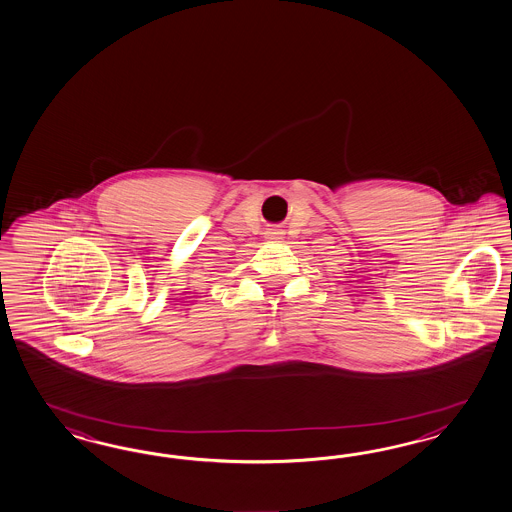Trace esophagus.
I'll list each match as a JSON object with an SVG mask.
<instances>
[{"mask_svg":"<svg viewBox=\"0 0 512 512\" xmlns=\"http://www.w3.org/2000/svg\"><path fill=\"white\" fill-rule=\"evenodd\" d=\"M279 231L278 229H268V231H266V238H279Z\"/></svg>","mask_w":512,"mask_h":512,"instance_id":"34e87169","label":"esophagus"}]
</instances>
